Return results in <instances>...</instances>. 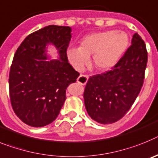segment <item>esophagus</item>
<instances>
[{
  "label": "esophagus",
  "instance_id": "34e87169",
  "mask_svg": "<svg viewBox=\"0 0 158 158\" xmlns=\"http://www.w3.org/2000/svg\"><path fill=\"white\" fill-rule=\"evenodd\" d=\"M88 79H89L88 75H80L77 79V83H79V84H81V85H85L86 83H87Z\"/></svg>",
  "mask_w": 158,
  "mask_h": 158
}]
</instances>
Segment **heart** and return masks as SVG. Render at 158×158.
<instances>
[{
	"label": "heart",
	"mask_w": 158,
	"mask_h": 158,
	"mask_svg": "<svg viewBox=\"0 0 158 158\" xmlns=\"http://www.w3.org/2000/svg\"><path fill=\"white\" fill-rule=\"evenodd\" d=\"M129 35L123 31H99L89 34L80 42V46L71 47L67 56L75 69H82L92 56L94 67L100 71H106L117 64L127 50Z\"/></svg>",
	"instance_id": "obj_1"
}]
</instances>
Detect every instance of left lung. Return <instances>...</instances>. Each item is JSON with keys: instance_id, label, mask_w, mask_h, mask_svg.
Instances as JSON below:
<instances>
[{"instance_id": "8db88e82", "label": "left lung", "mask_w": 158, "mask_h": 158, "mask_svg": "<svg viewBox=\"0 0 158 158\" xmlns=\"http://www.w3.org/2000/svg\"><path fill=\"white\" fill-rule=\"evenodd\" d=\"M146 64L145 42L135 33L130 47L111 71L89 78L83 92L89 116L101 124L122 118L142 89Z\"/></svg>"}]
</instances>
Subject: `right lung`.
Masks as SVG:
<instances>
[{
	"instance_id": "1",
	"label": "right lung",
	"mask_w": 158,
	"mask_h": 158,
	"mask_svg": "<svg viewBox=\"0 0 158 158\" xmlns=\"http://www.w3.org/2000/svg\"><path fill=\"white\" fill-rule=\"evenodd\" d=\"M71 38L70 27L47 26L28 35L15 53L9 79L11 104L30 127L52 123L65 102L66 89L79 77L67 56ZM48 45L56 48L58 60H50Z\"/></svg>"
}]
</instances>
